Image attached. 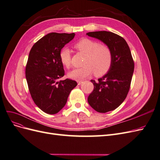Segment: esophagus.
<instances>
[{
	"label": "esophagus",
	"mask_w": 160,
	"mask_h": 160,
	"mask_svg": "<svg viewBox=\"0 0 160 160\" xmlns=\"http://www.w3.org/2000/svg\"><path fill=\"white\" fill-rule=\"evenodd\" d=\"M77 83H78L79 85H81L82 83H83V81H77Z\"/></svg>",
	"instance_id": "34e87169"
}]
</instances>
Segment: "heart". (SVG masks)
I'll use <instances>...</instances> for the list:
<instances>
[{"mask_svg":"<svg viewBox=\"0 0 160 160\" xmlns=\"http://www.w3.org/2000/svg\"><path fill=\"white\" fill-rule=\"evenodd\" d=\"M75 49L86 54L83 62V66L69 72L68 76L75 80H82L89 77L94 72L95 75L101 77L110 70L113 64V53L109 46L101 44L98 41L82 38L75 45ZM59 59L66 68L71 66L72 56L71 51L67 47L61 50Z\"/></svg>","mask_w":160,"mask_h":160,"instance_id":"obj_1","label":"heart"}]
</instances>
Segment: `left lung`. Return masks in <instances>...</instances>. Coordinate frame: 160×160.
Instances as JSON below:
<instances>
[{"instance_id":"1","label":"left lung","mask_w":160,"mask_h":160,"mask_svg":"<svg viewBox=\"0 0 160 160\" xmlns=\"http://www.w3.org/2000/svg\"><path fill=\"white\" fill-rule=\"evenodd\" d=\"M87 35L103 41L113 53L110 70L98 81L91 80L93 91L88 97L91 107L99 113L118 108L126 98L134 71V61L127 42L123 37L109 31L89 32Z\"/></svg>"}]
</instances>
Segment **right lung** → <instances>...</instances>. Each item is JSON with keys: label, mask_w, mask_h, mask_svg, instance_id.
Returning <instances> with one entry per match:
<instances>
[{"label": "right lung", "mask_w": 160, "mask_h": 160, "mask_svg": "<svg viewBox=\"0 0 160 160\" xmlns=\"http://www.w3.org/2000/svg\"><path fill=\"white\" fill-rule=\"evenodd\" d=\"M75 33L51 32L32 47L25 69L28 90L37 107L48 114H56L65 105L75 81H59L65 75L59 53Z\"/></svg>", "instance_id": "add662e5"}]
</instances>
